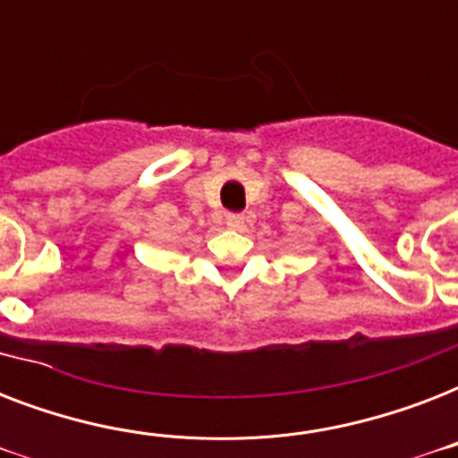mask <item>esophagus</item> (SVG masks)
<instances>
[{
	"instance_id": "esophagus-1",
	"label": "esophagus",
	"mask_w": 458,
	"mask_h": 458,
	"mask_svg": "<svg viewBox=\"0 0 458 458\" xmlns=\"http://www.w3.org/2000/svg\"><path fill=\"white\" fill-rule=\"evenodd\" d=\"M244 214H228L225 216V223H228L230 230H242L244 228Z\"/></svg>"
}]
</instances>
